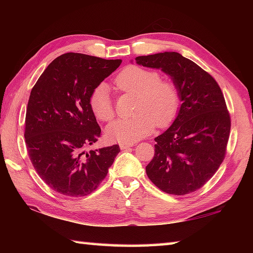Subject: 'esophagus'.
<instances>
[{"label": "esophagus", "instance_id": "1", "mask_svg": "<svg viewBox=\"0 0 253 253\" xmlns=\"http://www.w3.org/2000/svg\"><path fill=\"white\" fill-rule=\"evenodd\" d=\"M132 146V144H127V143H122L121 144V148L122 149H128L129 147Z\"/></svg>", "mask_w": 253, "mask_h": 253}]
</instances>
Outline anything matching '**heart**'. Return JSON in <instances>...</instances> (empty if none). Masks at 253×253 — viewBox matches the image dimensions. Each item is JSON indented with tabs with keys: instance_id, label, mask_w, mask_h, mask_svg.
Instances as JSON below:
<instances>
[{
	"instance_id": "1",
	"label": "heart",
	"mask_w": 253,
	"mask_h": 253,
	"mask_svg": "<svg viewBox=\"0 0 253 253\" xmlns=\"http://www.w3.org/2000/svg\"><path fill=\"white\" fill-rule=\"evenodd\" d=\"M115 87L123 92L136 93L135 115L116 119L106 129L110 140L132 144L151 134L154 128L166 127L176 117L181 93L173 80L162 79L154 69L137 65L124 68L115 78ZM89 107L97 119L109 122L115 116L109 85L97 84L89 96Z\"/></svg>"
}]
</instances>
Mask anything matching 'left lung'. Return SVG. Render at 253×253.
Instances as JSON below:
<instances>
[{"label": "left lung", "instance_id": "8db88e82", "mask_svg": "<svg viewBox=\"0 0 253 253\" xmlns=\"http://www.w3.org/2000/svg\"><path fill=\"white\" fill-rule=\"evenodd\" d=\"M136 62L169 74L182 100L172 126L155 138L147 176L168 194L198 191L219 169L226 154L231 117L220 85L209 72L177 52L142 55Z\"/></svg>", "mask_w": 253, "mask_h": 253}]
</instances>
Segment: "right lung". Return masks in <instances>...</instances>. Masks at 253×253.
<instances>
[{
  "label": "right lung",
  "instance_id": "add662e5",
  "mask_svg": "<svg viewBox=\"0 0 253 253\" xmlns=\"http://www.w3.org/2000/svg\"><path fill=\"white\" fill-rule=\"evenodd\" d=\"M121 63V59L65 53L33 85L25 115V144L34 169L60 194L77 198L92 193L121 152L118 145L84 152L101 135L89 96Z\"/></svg>",
  "mask_w": 253,
  "mask_h": 253
}]
</instances>
